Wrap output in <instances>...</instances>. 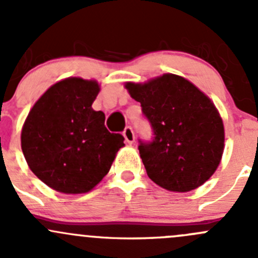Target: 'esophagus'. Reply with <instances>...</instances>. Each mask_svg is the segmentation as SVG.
<instances>
[{
  "label": "esophagus",
  "instance_id": "obj_1",
  "mask_svg": "<svg viewBox=\"0 0 258 258\" xmlns=\"http://www.w3.org/2000/svg\"><path fill=\"white\" fill-rule=\"evenodd\" d=\"M123 136L128 144H134L135 142V132H134V130H132L131 126H127L126 128H124Z\"/></svg>",
  "mask_w": 258,
  "mask_h": 258
}]
</instances>
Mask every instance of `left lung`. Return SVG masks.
<instances>
[{
    "mask_svg": "<svg viewBox=\"0 0 258 258\" xmlns=\"http://www.w3.org/2000/svg\"><path fill=\"white\" fill-rule=\"evenodd\" d=\"M153 137L139 139L148 177L168 191L188 192L220 165L225 144L222 119L205 93L183 77L163 75L144 85L127 83Z\"/></svg>",
    "mask_w": 258,
    "mask_h": 258,
    "instance_id": "left-lung-1",
    "label": "left lung"
}]
</instances>
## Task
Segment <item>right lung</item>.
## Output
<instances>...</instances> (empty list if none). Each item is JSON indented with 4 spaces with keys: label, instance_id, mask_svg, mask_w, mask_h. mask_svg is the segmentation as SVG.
Listing matches in <instances>:
<instances>
[{
    "label": "right lung",
    "instance_id": "add662e5",
    "mask_svg": "<svg viewBox=\"0 0 258 258\" xmlns=\"http://www.w3.org/2000/svg\"><path fill=\"white\" fill-rule=\"evenodd\" d=\"M97 83L77 77L54 83L28 113L21 147L31 171L63 194L92 189L110 171L121 134L105 126V113L92 110Z\"/></svg>",
    "mask_w": 258,
    "mask_h": 258
}]
</instances>
